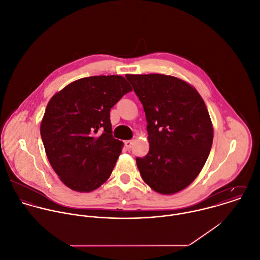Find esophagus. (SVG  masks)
<instances>
[{
    "label": "esophagus",
    "mask_w": 260,
    "mask_h": 260,
    "mask_svg": "<svg viewBox=\"0 0 260 260\" xmlns=\"http://www.w3.org/2000/svg\"><path fill=\"white\" fill-rule=\"evenodd\" d=\"M124 143H125V147L127 149H130L132 147V145H133V140H126Z\"/></svg>",
    "instance_id": "34e87169"
}]
</instances>
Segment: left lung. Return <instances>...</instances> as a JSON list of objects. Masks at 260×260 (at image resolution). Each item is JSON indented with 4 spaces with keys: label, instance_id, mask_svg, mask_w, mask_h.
<instances>
[{
    "label": "left lung",
    "instance_id": "obj_1",
    "mask_svg": "<svg viewBox=\"0 0 260 260\" xmlns=\"http://www.w3.org/2000/svg\"><path fill=\"white\" fill-rule=\"evenodd\" d=\"M146 116L149 152L137 157L142 179L173 194L201 173L213 143V125L197 89L172 76L127 75Z\"/></svg>",
    "mask_w": 260,
    "mask_h": 260
}]
</instances>
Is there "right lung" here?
<instances>
[{
	"mask_svg": "<svg viewBox=\"0 0 260 260\" xmlns=\"http://www.w3.org/2000/svg\"><path fill=\"white\" fill-rule=\"evenodd\" d=\"M131 90L121 76L88 77L48 102L40 134L52 169L70 188L88 192L110 177L123 147L112 135L110 111Z\"/></svg>",
	"mask_w": 260,
	"mask_h": 260,
	"instance_id": "add662e5",
	"label": "right lung"
}]
</instances>
